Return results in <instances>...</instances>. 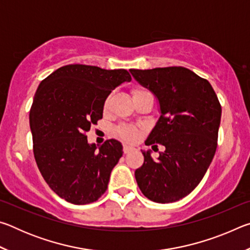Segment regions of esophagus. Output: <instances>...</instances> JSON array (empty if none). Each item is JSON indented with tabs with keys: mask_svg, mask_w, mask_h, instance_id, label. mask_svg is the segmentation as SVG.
<instances>
[{
	"mask_svg": "<svg viewBox=\"0 0 250 250\" xmlns=\"http://www.w3.org/2000/svg\"><path fill=\"white\" fill-rule=\"evenodd\" d=\"M133 150V147L132 146H126V145H125L124 146V152L125 153H129L130 151H132Z\"/></svg>",
	"mask_w": 250,
	"mask_h": 250,
	"instance_id": "esophagus-1",
	"label": "esophagus"
}]
</instances>
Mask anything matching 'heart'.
<instances>
[{
    "instance_id": "b5f03b06",
    "label": "heart",
    "mask_w": 250,
    "mask_h": 250,
    "mask_svg": "<svg viewBox=\"0 0 250 250\" xmlns=\"http://www.w3.org/2000/svg\"><path fill=\"white\" fill-rule=\"evenodd\" d=\"M147 94H150L147 90L137 88V89L133 90V98H138V97L143 96V95H147ZM109 101H110V97H108V98L104 101V110L108 109ZM117 132L122 139H124V140L128 141V142L135 141L139 138V135H140V131H139L137 128H134V126H131V125H121L118 128Z\"/></svg>"
}]
</instances>
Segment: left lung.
<instances>
[{"label":"left lung","mask_w":250,"mask_h":250,"mask_svg":"<svg viewBox=\"0 0 250 250\" xmlns=\"http://www.w3.org/2000/svg\"><path fill=\"white\" fill-rule=\"evenodd\" d=\"M130 73L160 104L161 116L146 146H166L156 161L142 151L145 162L135 170V180L149 200L176 202L200 184L214 158L222 105L208 80L184 67Z\"/></svg>","instance_id":"8db88e82"}]
</instances>
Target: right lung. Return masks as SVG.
<instances>
[{"label": "right lung", "instance_id": "add662e5", "mask_svg": "<svg viewBox=\"0 0 250 250\" xmlns=\"http://www.w3.org/2000/svg\"><path fill=\"white\" fill-rule=\"evenodd\" d=\"M130 80L125 69L75 64L55 70L37 88L29 111L34 158L49 188L71 204H89L107 191L122 146L115 139L89 145L86 132L103 118L110 92Z\"/></svg>", "mask_w": 250, "mask_h": 250}]
</instances>
